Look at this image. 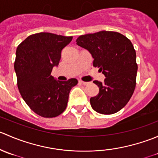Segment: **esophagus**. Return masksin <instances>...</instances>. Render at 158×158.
Segmentation results:
<instances>
[{"instance_id": "obj_1", "label": "esophagus", "mask_w": 158, "mask_h": 158, "mask_svg": "<svg viewBox=\"0 0 158 158\" xmlns=\"http://www.w3.org/2000/svg\"><path fill=\"white\" fill-rule=\"evenodd\" d=\"M79 83L80 84H82V85H86L87 84L89 83V82H83V81H82V80H80L79 81Z\"/></svg>"}]
</instances>
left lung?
<instances>
[{"label":"left lung","instance_id":"obj_1","mask_svg":"<svg viewBox=\"0 0 158 158\" xmlns=\"http://www.w3.org/2000/svg\"><path fill=\"white\" fill-rule=\"evenodd\" d=\"M76 44L90 52L93 66L106 76L103 82H93L99 92L90 98L92 108L103 114L120 111L136 85V52L130 40L117 32L102 30L79 36Z\"/></svg>","mask_w":158,"mask_h":158}]
</instances>
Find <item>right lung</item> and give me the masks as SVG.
Listing matches in <instances>:
<instances>
[{
  "instance_id": "right-lung-1",
  "label": "right lung",
  "mask_w": 158,
  "mask_h": 158,
  "mask_svg": "<svg viewBox=\"0 0 158 158\" xmlns=\"http://www.w3.org/2000/svg\"><path fill=\"white\" fill-rule=\"evenodd\" d=\"M73 40L51 33L27 37L16 51L14 70L22 98L36 114L44 118L60 115L66 109L76 79L61 82L51 76L61 58V51Z\"/></svg>"
}]
</instances>
